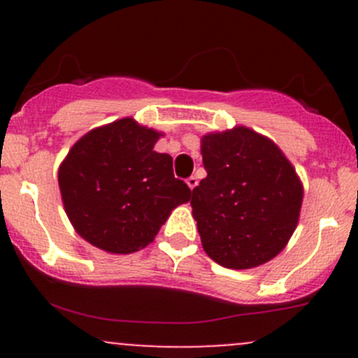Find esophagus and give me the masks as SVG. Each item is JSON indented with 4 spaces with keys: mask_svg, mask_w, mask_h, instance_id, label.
<instances>
[{
    "mask_svg": "<svg viewBox=\"0 0 358 358\" xmlns=\"http://www.w3.org/2000/svg\"><path fill=\"white\" fill-rule=\"evenodd\" d=\"M187 185H189L190 189H196V187H197V178H196V176H189V178H187Z\"/></svg>",
    "mask_w": 358,
    "mask_h": 358,
    "instance_id": "34e87169",
    "label": "esophagus"
}]
</instances>
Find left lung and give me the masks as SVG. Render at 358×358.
Segmentation results:
<instances>
[{
    "label": "left lung",
    "mask_w": 358,
    "mask_h": 358,
    "mask_svg": "<svg viewBox=\"0 0 358 358\" xmlns=\"http://www.w3.org/2000/svg\"><path fill=\"white\" fill-rule=\"evenodd\" d=\"M206 176L192 190V215L206 255L246 270L275 258L301 211L303 185L282 150L246 126L201 138Z\"/></svg>",
    "instance_id": "obj_1"
}]
</instances>
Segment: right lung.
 Segmentation results:
<instances>
[{
	"label": "right lung",
	"mask_w": 358,
	"mask_h": 358,
	"mask_svg": "<svg viewBox=\"0 0 358 358\" xmlns=\"http://www.w3.org/2000/svg\"><path fill=\"white\" fill-rule=\"evenodd\" d=\"M162 133L122 117L92 129L59 168L64 209L76 232L114 255L149 246L173 209L190 199L173 159L154 145Z\"/></svg>",
	"instance_id": "right-lung-1"
}]
</instances>
